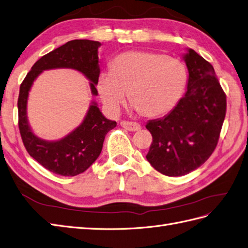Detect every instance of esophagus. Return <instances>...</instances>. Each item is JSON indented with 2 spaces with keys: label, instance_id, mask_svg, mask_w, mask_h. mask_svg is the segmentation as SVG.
Returning a JSON list of instances; mask_svg holds the SVG:
<instances>
[{
  "label": "esophagus",
  "instance_id": "34e87169",
  "mask_svg": "<svg viewBox=\"0 0 248 248\" xmlns=\"http://www.w3.org/2000/svg\"><path fill=\"white\" fill-rule=\"evenodd\" d=\"M121 126L129 131H138L141 129L140 124H138L136 122H127V121H122V122H121Z\"/></svg>",
  "mask_w": 248,
  "mask_h": 248
}]
</instances>
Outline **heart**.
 I'll return each instance as SVG.
<instances>
[{
	"label": "heart",
	"instance_id": "1",
	"mask_svg": "<svg viewBox=\"0 0 248 248\" xmlns=\"http://www.w3.org/2000/svg\"><path fill=\"white\" fill-rule=\"evenodd\" d=\"M186 82V68L179 60L130 50L113 60L110 71L102 72L96 89L108 112L118 113L128 93L130 103L143 117L160 118L177 106Z\"/></svg>",
	"mask_w": 248,
	"mask_h": 248
}]
</instances>
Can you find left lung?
<instances>
[{"mask_svg":"<svg viewBox=\"0 0 248 248\" xmlns=\"http://www.w3.org/2000/svg\"><path fill=\"white\" fill-rule=\"evenodd\" d=\"M186 50L187 92L170 113L146 124L153 136L146 159L168 177L185 176L209 158L226 112V96L214 67L194 49Z\"/></svg>","mask_w":248,"mask_h":248,"instance_id":"obj_1","label":"left lung"}]
</instances>
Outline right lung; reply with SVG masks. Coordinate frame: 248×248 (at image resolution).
<instances>
[{"label":"right lung","mask_w":248,"mask_h":248,"mask_svg":"<svg viewBox=\"0 0 248 248\" xmlns=\"http://www.w3.org/2000/svg\"><path fill=\"white\" fill-rule=\"evenodd\" d=\"M101 43L90 40H74L45 54L34 63L20 87L17 109L19 128L28 154L49 171L72 177L85 171L99 158L107 132L117 126L108 120L92 101L82 123L59 140H44L34 134L27 118L29 92L33 82L44 70L75 69L89 81L92 94L98 95L95 86L100 76L99 48Z\"/></svg>","instance_id":"obj_1"}]
</instances>
